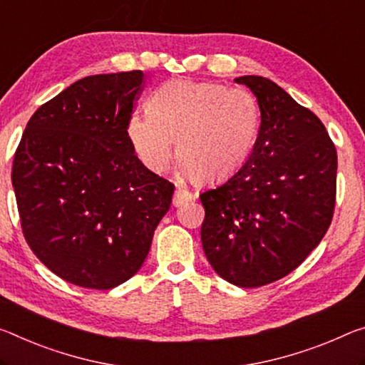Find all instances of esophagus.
I'll return each mask as SVG.
<instances>
[{
  "label": "esophagus",
  "mask_w": 365,
  "mask_h": 365,
  "mask_svg": "<svg viewBox=\"0 0 365 365\" xmlns=\"http://www.w3.org/2000/svg\"><path fill=\"white\" fill-rule=\"evenodd\" d=\"M193 198V195L188 192V190L185 188H177L175 193H173V200L172 203L173 206H182L183 203H187V201H190Z\"/></svg>",
  "instance_id": "esophagus-1"
}]
</instances>
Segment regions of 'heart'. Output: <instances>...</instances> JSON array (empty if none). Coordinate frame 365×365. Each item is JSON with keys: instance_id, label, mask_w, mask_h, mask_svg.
Returning a JSON list of instances; mask_svg holds the SVG:
<instances>
[{"instance_id": "b5f03b06", "label": "heart", "mask_w": 365, "mask_h": 365, "mask_svg": "<svg viewBox=\"0 0 365 365\" xmlns=\"http://www.w3.org/2000/svg\"><path fill=\"white\" fill-rule=\"evenodd\" d=\"M258 126V106L248 91L172 79L153 92L148 112L130 115L126 138L141 164L154 173L169 167L175 141L180 170L207 183L244 167Z\"/></svg>"}]
</instances>
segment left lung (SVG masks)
Instances as JSON below:
<instances>
[{"instance_id":"left-lung-1","label":"left lung","mask_w":365,"mask_h":365,"mask_svg":"<svg viewBox=\"0 0 365 365\" xmlns=\"http://www.w3.org/2000/svg\"><path fill=\"white\" fill-rule=\"evenodd\" d=\"M234 81L257 97L262 125L244 167L200 195L201 244L222 279L259 287L296 269L327 234L338 158L317 115L273 81Z\"/></svg>"}]
</instances>
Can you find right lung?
Returning a JSON list of instances; mask_svg holds the SVG:
<instances>
[{
	"label": "right lung",
	"mask_w": 365,
	"mask_h": 365,
	"mask_svg": "<svg viewBox=\"0 0 365 365\" xmlns=\"http://www.w3.org/2000/svg\"><path fill=\"white\" fill-rule=\"evenodd\" d=\"M143 71L94 74L37 108L21 138L13 187L22 232L71 284L112 289L138 273L173 185L126 138Z\"/></svg>",
	"instance_id": "1"
}]
</instances>
